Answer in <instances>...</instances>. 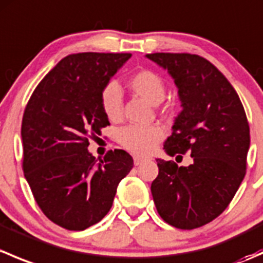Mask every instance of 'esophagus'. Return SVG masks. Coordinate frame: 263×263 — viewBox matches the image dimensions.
<instances>
[{"instance_id": "1", "label": "esophagus", "mask_w": 263, "mask_h": 263, "mask_svg": "<svg viewBox=\"0 0 263 263\" xmlns=\"http://www.w3.org/2000/svg\"><path fill=\"white\" fill-rule=\"evenodd\" d=\"M142 161H144V158H141V156H137V155L134 156L135 165H140V164H141Z\"/></svg>"}]
</instances>
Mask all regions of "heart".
Instances as JSON below:
<instances>
[{
  "mask_svg": "<svg viewBox=\"0 0 263 263\" xmlns=\"http://www.w3.org/2000/svg\"><path fill=\"white\" fill-rule=\"evenodd\" d=\"M128 86L136 95L153 105H158L165 97L163 79L150 70H141L128 80ZM102 108L110 121H118L122 117V91L116 82H110L102 92ZM164 137V131L159 126L123 127L118 134V140L123 147L139 155H147Z\"/></svg>",
  "mask_w": 263,
  "mask_h": 263,
  "instance_id": "obj_1",
  "label": "heart"
}]
</instances>
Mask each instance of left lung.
Returning a JSON list of instances; mask_svg holds the SVG:
<instances>
[{"instance_id":"left-lung-1","label":"left lung","mask_w":263,"mask_h":263,"mask_svg":"<svg viewBox=\"0 0 263 263\" xmlns=\"http://www.w3.org/2000/svg\"><path fill=\"white\" fill-rule=\"evenodd\" d=\"M173 78L182 112L164 142L168 155L190 151L193 163L178 166L156 159L151 193L159 215L178 229H196L219 216L246 176L249 126L242 102L228 79L203 57L151 53Z\"/></svg>"}]
</instances>
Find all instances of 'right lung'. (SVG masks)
<instances>
[{
    "instance_id": "right-lung-1",
    "label": "right lung",
    "mask_w": 263,
    "mask_h": 263,
    "mask_svg": "<svg viewBox=\"0 0 263 263\" xmlns=\"http://www.w3.org/2000/svg\"><path fill=\"white\" fill-rule=\"evenodd\" d=\"M129 53H78L61 60L39 82L23 116V169L44 215L68 230H85L112 208L134 159L108 151L99 161L89 137L109 121L102 92Z\"/></svg>"
}]
</instances>
